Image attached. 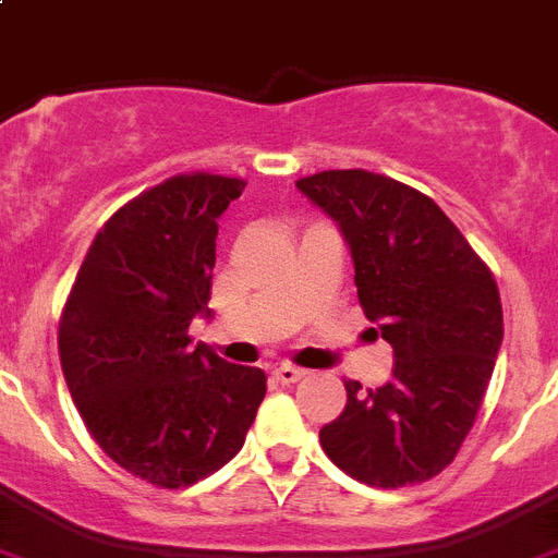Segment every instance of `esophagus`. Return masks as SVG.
<instances>
[{
  "label": "esophagus",
  "instance_id": "obj_1",
  "mask_svg": "<svg viewBox=\"0 0 558 558\" xmlns=\"http://www.w3.org/2000/svg\"><path fill=\"white\" fill-rule=\"evenodd\" d=\"M275 380L278 383H283V386H292V383H298V380H303V368H298V366H278L275 368Z\"/></svg>",
  "mask_w": 558,
  "mask_h": 558
}]
</instances>
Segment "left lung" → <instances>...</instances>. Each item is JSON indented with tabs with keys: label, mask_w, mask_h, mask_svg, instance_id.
<instances>
[{
	"label": "left lung",
	"mask_w": 558,
	"mask_h": 558,
	"mask_svg": "<svg viewBox=\"0 0 558 558\" xmlns=\"http://www.w3.org/2000/svg\"><path fill=\"white\" fill-rule=\"evenodd\" d=\"M298 190L340 227L360 306L395 349L386 386L345 383L343 414L320 428L323 451L372 488L430 480L460 451L494 374V275L428 195L395 178L326 170Z\"/></svg>",
	"instance_id": "left-lung-1"
}]
</instances>
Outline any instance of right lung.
I'll return each mask as SVG.
<instances>
[{
  "label": "right lung",
  "instance_id": "1",
  "mask_svg": "<svg viewBox=\"0 0 558 558\" xmlns=\"http://www.w3.org/2000/svg\"><path fill=\"white\" fill-rule=\"evenodd\" d=\"M241 178L190 172L112 215L87 250L59 323L70 397L98 448L156 488H186L243 448L266 374L192 349L209 317L218 218Z\"/></svg>",
  "mask_w": 558,
  "mask_h": 558
}]
</instances>
